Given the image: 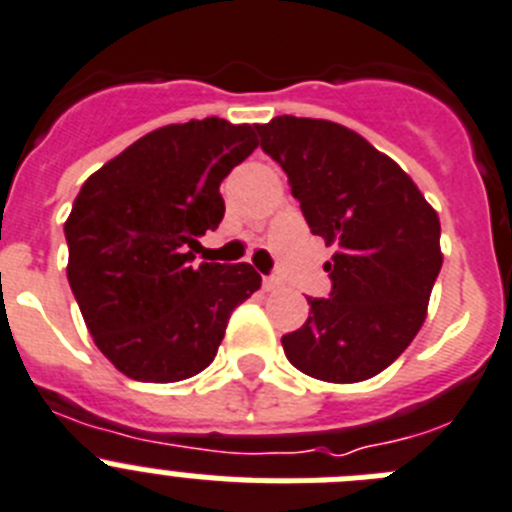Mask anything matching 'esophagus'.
<instances>
[{"instance_id":"esophagus-1","label":"esophagus","mask_w":512,"mask_h":512,"mask_svg":"<svg viewBox=\"0 0 512 512\" xmlns=\"http://www.w3.org/2000/svg\"><path fill=\"white\" fill-rule=\"evenodd\" d=\"M262 288H265V290H278L280 288V280L273 278V275H267V278H262Z\"/></svg>"}]
</instances>
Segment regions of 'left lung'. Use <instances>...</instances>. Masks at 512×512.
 Segmentation results:
<instances>
[{
  "label": "left lung",
  "mask_w": 512,
  "mask_h": 512,
  "mask_svg": "<svg viewBox=\"0 0 512 512\" xmlns=\"http://www.w3.org/2000/svg\"><path fill=\"white\" fill-rule=\"evenodd\" d=\"M257 135L311 234L336 247L324 265L329 298H308L306 324L283 336L285 357L316 380H370L426 319L444 260L439 216L395 160L342 124L283 114Z\"/></svg>",
  "instance_id": "8db88e82"
}]
</instances>
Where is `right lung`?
Returning <instances> with one entry per match:
<instances>
[{"mask_svg": "<svg viewBox=\"0 0 512 512\" xmlns=\"http://www.w3.org/2000/svg\"><path fill=\"white\" fill-rule=\"evenodd\" d=\"M255 147L250 124H168L78 191L63 227L68 283L96 347L132 380L206 370L232 311L260 288L250 262H196L199 237L224 219L219 186Z\"/></svg>", "mask_w": 512, "mask_h": 512, "instance_id": "add662e5", "label": "right lung"}]
</instances>
